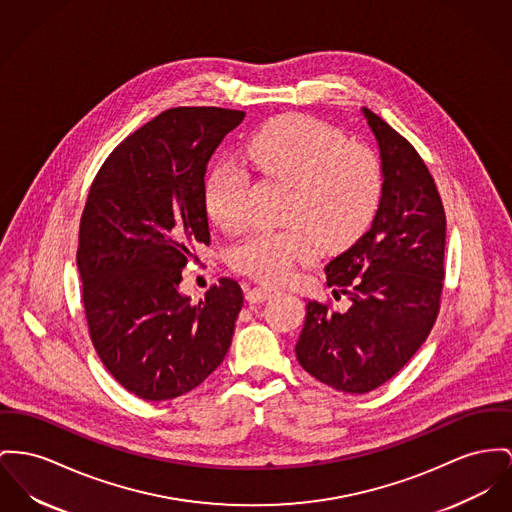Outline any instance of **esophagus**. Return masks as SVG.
<instances>
[{
  "label": "esophagus",
  "mask_w": 512,
  "mask_h": 512,
  "mask_svg": "<svg viewBox=\"0 0 512 512\" xmlns=\"http://www.w3.org/2000/svg\"><path fill=\"white\" fill-rule=\"evenodd\" d=\"M273 293H277V287L273 285H258V287H252L246 291V301L248 303H262L266 299H270Z\"/></svg>",
  "instance_id": "34e87169"
}]
</instances>
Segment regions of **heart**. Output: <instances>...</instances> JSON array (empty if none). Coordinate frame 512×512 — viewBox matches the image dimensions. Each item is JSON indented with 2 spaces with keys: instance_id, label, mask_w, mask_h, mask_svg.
Returning <instances> with one entry per match:
<instances>
[{
  "instance_id": "obj_1",
  "label": "heart",
  "mask_w": 512,
  "mask_h": 512,
  "mask_svg": "<svg viewBox=\"0 0 512 512\" xmlns=\"http://www.w3.org/2000/svg\"><path fill=\"white\" fill-rule=\"evenodd\" d=\"M244 159L264 176L291 186L285 221L289 229H260L231 250L240 273L264 281L289 277L297 264L324 252L351 246L375 219L382 202L384 174L375 153L347 143L336 126L305 116L283 114L248 137ZM248 176L223 163L209 172L204 202L209 221L227 235L248 225Z\"/></svg>"
}]
</instances>
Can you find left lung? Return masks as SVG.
I'll return each mask as SVG.
<instances>
[{
	"instance_id": "1",
	"label": "left lung",
	"mask_w": 512,
	"mask_h": 512,
	"mask_svg": "<svg viewBox=\"0 0 512 512\" xmlns=\"http://www.w3.org/2000/svg\"><path fill=\"white\" fill-rule=\"evenodd\" d=\"M384 174L371 229L326 266L345 312L308 301L295 345L308 375L365 394L396 375L427 340L441 307L446 217L435 180L408 139L363 108Z\"/></svg>"
}]
</instances>
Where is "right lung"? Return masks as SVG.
Wrapping results in <instances>:
<instances>
[{
    "mask_svg": "<svg viewBox=\"0 0 512 512\" xmlns=\"http://www.w3.org/2000/svg\"><path fill=\"white\" fill-rule=\"evenodd\" d=\"M242 110L178 106L126 137L95 176L81 215L77 268L93 345L108 373L147 402L200 386L225 359L242 289L223 277L204 299L182 270L209 244L205 171Z\"/></svg>",
    "mask_w": 512,
    "mask_h": 512,
    "instance_id": "right-lung-1",
    "label": "right lung"
}]
</instances>
